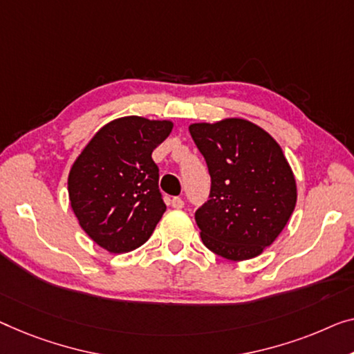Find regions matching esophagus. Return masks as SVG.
I'll return each mask as SVG.
<instances>
[{"label": "esophagus", "instance_id": "34e87169", "mask_svg": "<svg viewBox=\"0 0 354 354\" xmlns=\"http://www.w3.org/2000/svg\"><path fill=\"white\" fill-rule=\"evenodd\" d=\"M171 207L176 209H181L184 207V200L181 197H175L171 200Z\"/></svg>", "mask_w": 354, "mask_h": 354}]
</instances>
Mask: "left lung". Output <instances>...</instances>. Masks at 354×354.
<instances>
[{
	"label": "left lung",
	"instance_id": "left-lung-1",
	"mask_svg": "<svg viewBox=\"0 0 354 354\" xmlns=\"http://www.w3.org/2000/svg\"><path fill=\"white\" fill-rule=\"evenodd\" d=\"M211 176L209 198L195 211L203 245L229 261H248L288 224L297 186L283 149L259 125L229 118L189 125Z\"/></svg>",
	"mask_w": 354,
	"mask_h": 354
}]
</instances>
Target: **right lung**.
<instances>
[{"instance_id":"add662e5","label":"right lung","mask_w":354,"mask_h":354,"mask_svg":"<svg viewBox=\"0 0 354 354\" xmlns=\"http://www.w3.org/2000/svg\"><path fill=\"white\" fill-rule=\"evenodd\" d=\"M171 120L125 115L102 127L73 163L68 195L82 230L114 254L149 240L165 203L152 151L170 135Z\"/></svg>"}]
</instances>
